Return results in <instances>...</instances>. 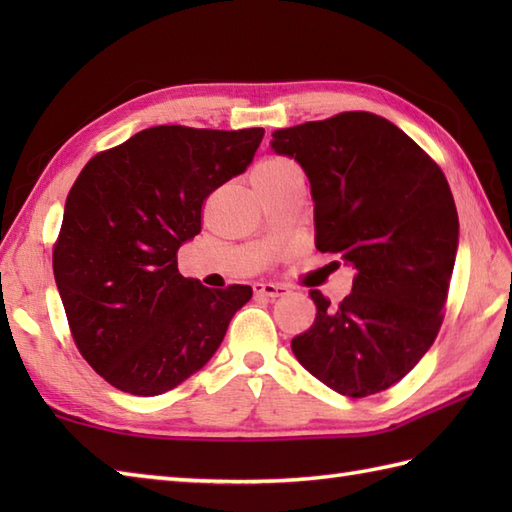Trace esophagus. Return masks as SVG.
Masks as SVG:
<instances>
[{
	"mask_svg": "<svg viewBox=\"0 0 512 512\" xmlns=\"http://www.w3.org/2000/svg\"><path fill=\"white\" fill-rule=\"evenodd\" d=\"M253 290H255L257 297H268V299H277V297L288 295V288L277 286V284H255Z\"/></svg>",
	"mask_w": 512,
	"mask_h": 512,
	"instance_id": "esophagus-1",
	"label": "esophagus"
}]
</instances>
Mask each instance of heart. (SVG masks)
<instances>
[{"label":"heart","mask_w":512,"mask_h":512,"mask_svg":"<svg viewBox=\"0 0 512 512\" xmlns=\"http://www.w3.org/2000/svg\"><path fill=\"white\" fill-rule=\"evenodd\" d=\"M297 169L292 165L290 160L286 158H266L259 162L253 171V182H268V180H275L279 176H284V173Z\"/></svg>","instance_id":"1"}]
</instances>
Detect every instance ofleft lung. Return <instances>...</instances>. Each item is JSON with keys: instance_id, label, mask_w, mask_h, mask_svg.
<instances>
[{"instance_id": "8db88e82", "label": "left lung", "mask_w": 512, "mask_h": 512, "mask_svg": "<svg viewBox=\"0 0 512 512\" xmlns=\"http://www.w3.org/2000/svg\"><path fill=\"white\" fill-rule=\"evenodd\" d=\"M306 171L321 253L356 268L332 306L310 290L312 328L297 361L350 398L385 391L436 341L458 250V211L438 162L387 118L343 112L273 134Z\"/></svg>"}]
</instances>
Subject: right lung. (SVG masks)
I'll use <instances>...</instances> for the list:
<instances>
[{"label":"right lung","mask_w":512,"mask_h":512,"mask_svg":"<svg viewBox=\"0 0 512 512\" xmlns=\"http://www.w3.org/2000/svg\"><path fill=\"white\" fill-rule=\"evenodd\" d=\"M262 138V127H149L96 154L72 184L52 270L76 347L112 387L158 396L180 385L253 297L250 286L211 290L182 277L178 248Z\"/></svg>","instance_id":"1"}]
</instances>
